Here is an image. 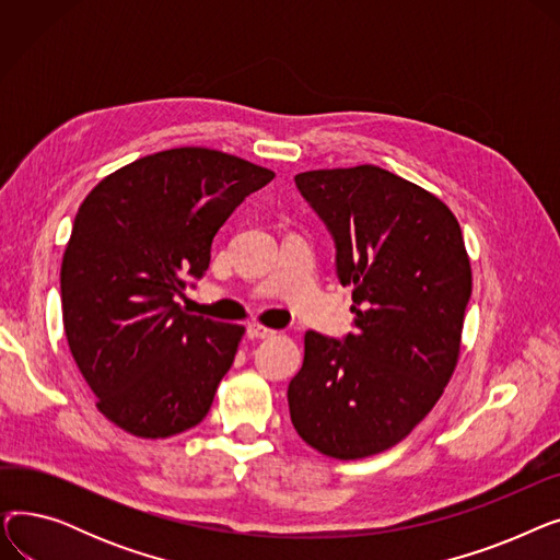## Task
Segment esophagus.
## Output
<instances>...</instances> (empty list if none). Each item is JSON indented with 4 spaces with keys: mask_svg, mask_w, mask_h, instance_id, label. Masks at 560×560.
<instances>
[{
    "mask_svg": "<svg viewBox=\"0 0 560 560\" xmlns=\"http://www.w3.org/2000/svg\"><path fill=\"white\" fill-rule=\"evenodd\" d=\"M247 331H249V336H252V338H275V336H277V331H275V329H270V327H262V325H256V322H254V325H249V327H247Z\"/></svg>",
    "mask_w": 560,
    "mask_h": 560,
    "instance_id": "obj_1",
    "label": "esophagus"
}]
</instances>
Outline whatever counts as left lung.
Masks as SVG:
<instances>
[{"label":"left lung","instance_id":"8db88e82","mask_svg":"<svg viewBox=\"0 0 560 560\" xmlns=\"http://www.w3.org/2000/svg\"><path fill=\"white\" fill-rule=\"evenodd\" d=\"M295 184L334 235L340 283L354 285L357 334L306 331L290 420L319 454L368 458L401 443L445 393L472 268L450 206L388 170H311Z\"/></svg>","mask_w":560,"mask_h":560}]
</instances>
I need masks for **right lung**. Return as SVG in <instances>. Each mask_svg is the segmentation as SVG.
Listing matches in <instances>:
<instances>
[{
  "label": "right lung",
  "mask_w": 560,
  "mask_h": 560,
  "mask_svg": "<svg viewBox=\"0 0 560 560\" xmlns=\"http://www.w3.org/2000/svg\"><path fill=\"white\" fill-rule=\"evenodd\" d=\"M275 172L209 147L142 156L79 206L61 265L63 329L100 413L136 438L197 427L245 327L174 302L211 262L218 229Z\"/></svg>",
  "instance_id": "right-lung-1"
}]
</instances>
